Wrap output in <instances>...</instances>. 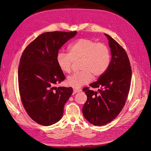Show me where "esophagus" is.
Returning a JSON list of instances; mask_svg holds the SVG:
<instances>
[{
	"mask_svg": "<svg viewBox=\"0 0 151 151\" xmlns=\"http://www.w3.org/2000/svg\"><path fill=\"white\" fill-rule=\"evenodd\" d=\"M81 91V90H80V89H77V88H73V93H76L80 92Z\"/></svg>",
	"mask_w": 151,
	"mask_h": 151,
	"instance_id": "obj_1",
	"label": "esophagus"
}]
</instances>
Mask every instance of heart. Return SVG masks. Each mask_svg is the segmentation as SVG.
<instances>
[{"mask_svg": "<svg viewBox=\"0 0 151 151\" xmlns=\"http://www.w3.org/2000/svg\"><path fill=\"white\" fill-rule=\"evenodd\" d=\"M111 52L107 45L97 43L90 38H80L68 47V53L60 52L57 55V63L60 70L69 73L73 62L81 60L80 72L69 76L68 85L79 88L90 83L94 77L102 76L111 63Z\"/></svg>", "mask_w": 151, "mask_h": 151, "instance_id": "obj_1", "label": "heart"}]
</instances>
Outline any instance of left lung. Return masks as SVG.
I'll return each instance as SVG.
<instances>
[{
	"mask_svg": "<svg viewBox=\"0 0 151 151\" xmlns=\"http://www.w3.org/2000/svg\"><path fill=\"white\" fill-rule=\"evenodd\" d=\"M109 40L112 58L108 69L98 81L83 89L87 101L82 109L83 116L94 126H103L112 121L124 108L129 94L132 70L125 50L115 40L104 34Z\"/></svg>",
	"mask_w": 151,
	"mask_h": 151,
	"instance_id": "obj_1",
	"label": "left lung"
}]
</instances>
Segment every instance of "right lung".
<instances>
[{"mask_svg":"<svg viewBox=\"0 0 151 151\" xmlns=\"http://www.w3.org/2000/svg\"><path fill=\"white\" fill-rule=\"evenodd\" d=\"M76 33H43L28 45L21 56L18 70L21 101L28 115L39 124L58 122L73 93L71 87H55L65 79L56 58L61 47Z\"/></svg>","mask_w":151,"mask_h":151,"instance_id":"add662e5","label":"right lung"}]
</instances>
